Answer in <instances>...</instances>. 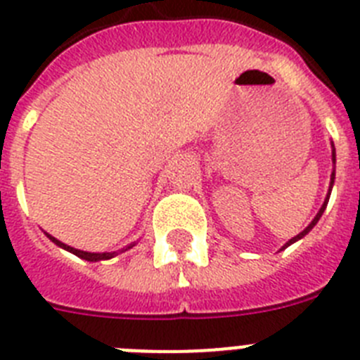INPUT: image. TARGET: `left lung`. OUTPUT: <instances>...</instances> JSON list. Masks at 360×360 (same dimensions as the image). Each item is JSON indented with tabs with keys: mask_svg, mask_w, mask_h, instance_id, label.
<instances>
[{
	"mask_svg": "<svg viewBox=\"0 0 360 360\" xmlns=\"http://www.w3.org/2000/svg\"><path fill=\"white\" fill-rule=\"evenodd\" d=\"M332 162H333V164H335V148H333V144H332ZM333 180H335V167H333V171H332V176H330V189H328V195H326V198H324V203H323V207H321V209H319V212H317V214H316V218L311 219V224H310V225H308V227H307V229H304V231H303V232H299L297 236H294V238H292V240H290V241H287V243L283 245V249H287L288 245L295 243V241H297V240H301V238H303V236H307L308 232H310V231H311V229L316 227V224H317V221H319V218H321V216H323L324 209H326V205H328V200H330V193H332V187H333ZM283 249H281V250H283Z\"/></svg>",
	"mask_w": 360,
	"mask_h": 360,
	"instance_id": "left-lung-1",
	"label": "left lung"
}]
</instances>
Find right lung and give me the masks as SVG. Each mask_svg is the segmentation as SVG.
Here are the masks:
<instances>
[{"label":"right lung","mask_w":360,"mask_h":360,"mask_svg":"<svg viewBox=\"0 0 360 360\" xmlns=\"http://www.w3.org/2000/svg\"><path fill=\"white\" fill-rule=\"evenodd\" d=\"M46 236H49L50 240H52L53 243H56V245H59V247H63V249L68 250V252L75 254V256L81 257V259H86V262H101V259H111V257L117 256V254H119V252H124V250H128V249H131V247H133V245H128V247H126V249L119 250V252H84V250L73 249V247H70V245L61 243V241L56 240V238L50 236V234H46Z\"/></svg>","instance_id":"right-lung-1"}]
</instances>
